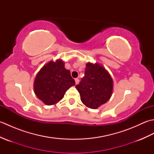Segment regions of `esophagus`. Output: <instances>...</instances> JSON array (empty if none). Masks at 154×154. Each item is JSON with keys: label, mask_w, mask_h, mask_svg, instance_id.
Listing matches in <instances>:
<instances>
[{"label": "esophagus", "mask_w": 154, "mask_h": 154, "mask_svg": "<svg viewBox=\"0 0 154 154\" xmlns=\"http://www.w3.org/2000/svg\"><path fill=\"white\" fill-rule=\"evenodd\" d=\"M75 83H76V85L79 83V79H77H77H75Z\"/></svg>", "instance_id": "obj_1"}]
</instances>
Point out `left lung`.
<instances>
[{"label": "left lung", "mask_w": 154, "mask_h": 154, "mask_svg": "<svg viewBox=\"0 0 154 154\" xmlns=\"http://www.w3.org/2000/svg\"><path fill=\"white\" fill-rule=\"evenodd\" d=\"M85 105L97 109L112 96L113 80L105 68L98 63L86 64L85 77L75 86Z\"/></svg>", "instance_id": "1"}]
</instances>
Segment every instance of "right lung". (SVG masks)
I'll list each match as a JSON object with an SVG mask.
<instances>
[{
  "label": "right lung",
  "instance_id": "1",
  "mask_svg": "<svg viewBox=\"0 0 154 154\" xmlns=\"http://www.w3.org/2000/svg\"><path fill=\"white\" fill-rule=\"evenodd\" d=\"M75 85L70 71L65 68L62 60L50 61L38 71L34 82L35 95L46 105L60 101L68 89Z\"/></svg>",
  "mask_w": 154,
  "mask_h": 154
}]
</instances>
